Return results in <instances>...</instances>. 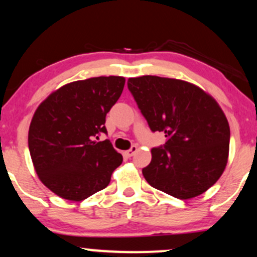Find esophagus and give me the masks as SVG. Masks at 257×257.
<instances>
[{
    "label": "esophagus",
    "instance_id": "34e87169",
    "mask_svg": "<svg viewBox=\"0 0 257 257\" xmlns=\"http://www.w3.org/2000/svg\"><path fill=\"white\" fill-rule=\"evenodd\" d=\"M137 151H138V147H137V146H132V147H131V150L125 151V152H124L125 157H128V158H131V157L134 156V153L137 152Z\"/></svg>",
    "mask_w": 257,
    "mask_h": 257
}]
</instances>
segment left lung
<instances>
[{"instance_id":"1","label":"left lung","mask_w":257,"mask_h":257,"mask_svg":"<svg viewBox=\"0 0 257 257\" xmlns=\"http://www.w3.org/2000/svg\"><path fill=\"white\" fill-rule=\"evenodd\" d=\"M128 88L151 131L166 138L142 169L148 184L181 200L208 190L226 168L230 147V126L215 99L190 82L153 75L131 78Z\"/></svg>"}]
</instances>
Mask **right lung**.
<instances>
[{"label": "right lung", "mask_w": 257, "mask_h": 257, "mask_svg": "<svg viewBox=\"0 0 257 257\" xmlns=\"http://www.w3.org/2000/svg\"><path fill=\"white\" fill-rule=\"evenodd\" d=\"M123 76L79 80L49 95L37 107L29 148L42 183L62 199L81 201L106 188L122 156L109 140L105 117L122 94Z\"/></svg>", "instance_id": "add662e5"}]
</instances>
